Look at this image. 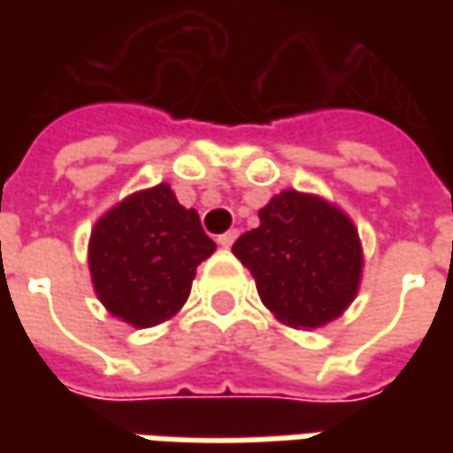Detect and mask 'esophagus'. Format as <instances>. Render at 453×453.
Segmentation results:
<instances>
[{
	"instance_id": "obj_1",
	"label": "esophagus",
	"mask_w": 453,
	"mask_h": 453,
	"mask_svg": "<svg viewBox=\"0 0 453 453\" xmlns=\"http://www.w3.org/2000/svg\"><path fill=\"white\" fill-rule=\"evenodd\" d=\"M236 236H239V232H236V229H229V232H224V234H221L217 239L219 247H232V244H234Z\"/></svg>"
}]
</instances>
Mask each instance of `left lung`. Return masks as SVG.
Instances as JSON below:
<instances>
[{"label":"left lung","instance_id":"8db88e82","mask_svg":"<svg viewBox=\"0 0 453 453\" xmlns=\"http://www.w3.org/2000/svg\"><path fill=\"white\" fill-rule=\"evenodd\" d=\"M232 252L252 272L265 307L295 330L338 320L363 277L353 219L333 201L295 188L259 209V226L239 236Z\"/></svg>","mask_w":453,"mask_h":453}]
</instances>
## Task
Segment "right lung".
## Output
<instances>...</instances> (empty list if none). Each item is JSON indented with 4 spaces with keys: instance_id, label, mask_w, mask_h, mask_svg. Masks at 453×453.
<instances>
[{
    "instance_id": "add662e5",
    "label": "right lung",
    "mask_w": 453,
    "mask_h": 453,
    "mask_svg": "<svg viewBox=\"0 0 453 453\" xmlns=\"http://www.w3.org/2000/svg\"><path fill=\"white\" fill-rule=\"evenodd\" d=\"M214 250L199 211L181 206L171 186L158 183L97 219L88 244L90 280L113 318L143 330L179 315L196 267Z\"/></svg>"
}]
</instances>
